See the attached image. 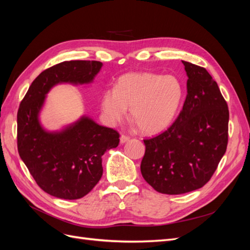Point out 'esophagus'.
<instances>
[{"instance_id": "34e87169", "label": "esophagus", "mask_w": 250, "mask_h": 250, "mask_svg": "<svg viewBox=\"0 0 250 250\" xmlns=\"http://www.w3.org/2000/svg\"><path fill=\"white\" fill-rule=\"evenodd\" d=\"M130 140V138L129 137H127V135H124V134H122L121 135V138H120V142H121V144H124V143H126V142H128Z\"/></svg>"}]
</instances>
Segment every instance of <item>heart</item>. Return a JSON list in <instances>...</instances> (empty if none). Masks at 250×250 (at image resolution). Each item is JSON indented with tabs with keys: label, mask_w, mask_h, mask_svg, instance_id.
Segmentation results:
<instances>
[{
	"label": "heart",
	"mask_w": 250,
	"mask_h": 250,
	"mask_svg": "<svg viewBox=\"0 0 250 250\" xmlns=\"http://www.w3.org/2000/svg\"><path fill=\"white\" fill-rule=\"evenodd\" d=\"M184 98V87L172 75L128 73L117 86L103 92L101 106L110 124L122 121L130 106V116L145 133L166 129L175 118Z\"/></svg>",
	"instance_id": "obj_1"
}]
</instances>
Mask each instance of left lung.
<instances>
[{
    "label": "left lung",
    "mask_w": 250,
    "mask_h": 250,
    "mask_svg": "<svg viewBox=\"0 0 250 250\" xmlns=\"http://www.w3.org/2000/svg\"><path fill=\"white\" fill-rule=\"evenodd\" d=\"M188 94L167 130L144 140L142 175L155 191L178 195L202 188L213 176L229 142L228 103L202 66L183 62Z\"/></svg>",
    "instance_id": "obj_1"
}]
</instances>
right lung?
I'll list each match as a JSON object with an SVG mask.
<instances>
[{
  "label": "right lung",
  "instance_id": "1",
  "mask_svg": "<svg viewBox=\"0 0 250 250\" xmlns=\"http://www.w3.org/2000/svg\"><path fill=\"white\" fill-rule=\"evenodd\" d=\"M102 67L96 60H70L42 72L30 85L18 111V150L36 184L57 198L74 200L100 180L102 155L116 148L120 134L82 117L59 132L42 127L39 113L51 87L58 83L92 82Z\"/></svg>",
  "mask_w": 250,
  "mask_h": 250
}]
</instances>
